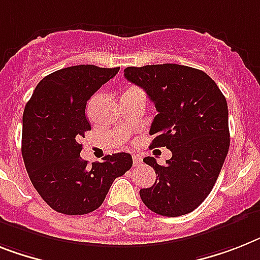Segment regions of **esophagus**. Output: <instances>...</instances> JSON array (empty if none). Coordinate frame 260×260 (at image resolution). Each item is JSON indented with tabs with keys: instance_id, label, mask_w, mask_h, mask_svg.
I'll list each match as a JSON object with an SVG mask.
<instances>
[{
	"instance_id": "1",
	"label": "esophagus",
	"mask_w": 260,
	"mask_h": 260,
	"mask_svg": "<svg viewBox=\"0 0 260 260\" xmlns=\"http://www.w3.org/2000/svg\"><path fill=\"white\" fill-rule=\"evenodd\" d=\"M133 164H134V166H139V165L142 164V156L133 155Z\"/></svg>"
}]
</instances>
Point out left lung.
Listing matches in <instances>:
<instances>
[{
    "mask_svg": "<svg viewBox=\"0 0 260 260\" xmlns=\"http://www.w3.org/2000/svg\"><path fill=\"white\" fill-rule=\"evenodd\" d=\"M125 78L142 87L155 105L150 147H167L165 166L153 156L151 187L141 188L142 202L164 216L184 215L211 192L230 146L229 109L222 91L205 72L177 63L126 68Z\"/></svg>",
    "mask_w": 260,
    "mask_h": 260,
    "instance_id": "8db88e82",
    "label": "left lung"
}]
</instances>
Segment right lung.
Masks as SVG:
<instances>
[{"mask_svg": "<svg viewBox=\"0 0 260 260\" xmlns=\"http://www.w3.org/2000/svg\"><path fill=\"white\" fill-rule=\"evenodd\" d=\"M119 68L78 65L42 78L25 106L22 156L34 188L57 212L83 215L104 203L109 188L133 166L127 153L106 155L91 166L79 154V139L91 130L87 101Z\"/></svg>", "mask_w": 260, "mask_h": 260, "instance_id": "obj_1", "label": "right lung"}]
</instances>
